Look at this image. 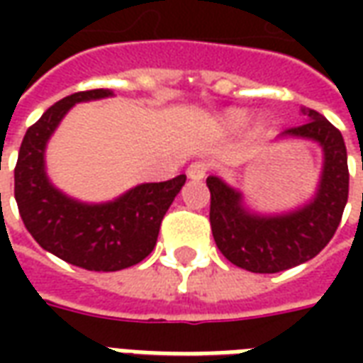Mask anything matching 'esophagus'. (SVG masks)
Wrapping results in <instances>:
<instances>
[{"instance_id":"34e87169","label":"esophagus","mask_w":363,"mask_h":363,"mask_svg":"<svg viewBox=\"0 0 363 363\" xmlns=\"http://www.w3.org/2000/svg\"><path fill=\"white\" fill-rule=\"evenodd\" d=\"M208 163H204V161H194L192 165H189V169H186V177L189 179H192V181H202L206 174H208Z\"/></svg>"}]
</instances>
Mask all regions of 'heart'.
<instances>
[{"label":"heart","mask_w":363,"mask_h":363,"mask_svg":"<svg viewBox=\"0 0 363 363\" xmlns=\"http://www.w3.org/2000/svg\"><path fill=\"white\" fill-rule=\"evenodd\" d=\"M245 118H247V112L241 111V108H233V111H228V114H225V120H228L229 126H241L245 122ZM252 130H257V132H260V130H264V120L262 118H257L255 120V124H252Z\"/></svg>","instance_id":"b5f03b06"}]
</instances>
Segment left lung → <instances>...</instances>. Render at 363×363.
<instances>
[{"label":"left lung","instance_id":"left-lung-1","mask_svg":"<svg viewBox=\"0 0 363 363\" xmlns=\"http://www.w3.org/2000/svg\"><path fill=\"white\" fill-rule=\"evenodd\" d=\"M307 122L288 128L280 138H297L319 143L323 171L315 196L294 212L264 216L245 208L243 194L208 177L210 223L221 255L239 268L257 274H274L303 264L317 257L335 235L348 202V157L342 134L323 114L301 108Z\"/></svg>","mask_w":363,"mask_h":363}]
</instances>
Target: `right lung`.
Wrapping results in <instances>:
<instances>
[{
	"instance_id": "add662e5",
	"label": "right lung",
	"mask_w": 363,
	"mask_h": 363,
	"mask_svg": "<svg viewBox=\"0 0 363 363\" xmlns=\"http://www.w3.org/2000/svg\"><path fill=\"white\" fill-rule=\"evenodd\" d=\"M106 96H112L111 89L79 91L52 104L27 130L15 167V200L28 233L44 251L95 272H116L142 262L153 251L161 220L186 182L184 174L145 182L103 204L79 202L52 184L44 165L50 135L74 104Z\"/></svg>"
}]
</instances>
